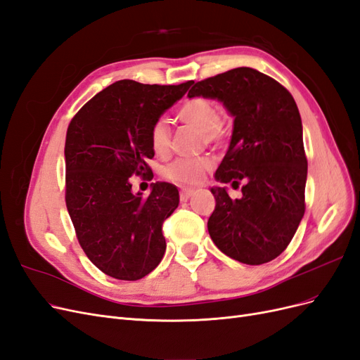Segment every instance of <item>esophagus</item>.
<instances>
[{"label":"esophagus","mask_w":360,"mask_h":360,"mask_svg":"<svg viewBox=\"0 0 360 360\" xmlns=\"http://www.w3.org/2000/svg\"><path fill=\"white\" fill-rule=\"evenodd\" d=\"M193 195V191H191V189H181L180 191V200L181 201H188L191 197Z\"/></svg>","instance_id":"1"}]
</instances>
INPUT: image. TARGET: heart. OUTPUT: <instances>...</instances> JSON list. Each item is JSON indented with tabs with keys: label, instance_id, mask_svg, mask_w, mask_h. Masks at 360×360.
I'll use <instances>...</instances> for the list:
<instances>
[{
	"label": "heart",
	"instance_id": "b5f03b06",
	"mask_svg": "<svg viewBox=\"0 0 360 360\" xmlns=\"http://www.w3.org/2000/svg\"><path fill=\"white\" fill-rule=\"evenodd\" d=\"M183 124L192 126L200 130V144L222 146L230 136V129L222 117L216 103L205 97H191L184 101L176 114ZM148 143L155 155L165 158L171 151V130L163 118L156 120L148 132ZM212 168V159L209 156L183 158L171 162L162 169V177L176 183L179 186H195L204 174Z\"/></svg>",
	"mask_w": 360,
	"mask_h": 360
}]
</instances>
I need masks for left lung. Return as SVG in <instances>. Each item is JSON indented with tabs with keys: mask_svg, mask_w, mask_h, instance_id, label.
<instances>
[{
	"mask_svg": "<svg viewBox=\"0 0 360 360\" xmlns=\"http://www.w3.org/2000/svg\"><path fill=\"white\" fill-rule=\"evenodd\" d=\"M189 97L224 102L234 115L230 148L214 177L233 183L242 198L213 188L216 207L207 228L225 255L259 266L290 245L304 213L308 159L302 120L291 93L270 76L237 68L195 84Z\"/></svg>",
	"mask_w": 360,
	"mask_h": 360,
	"instance_id": "1",
	"label": "left lung"
}]
</instances>
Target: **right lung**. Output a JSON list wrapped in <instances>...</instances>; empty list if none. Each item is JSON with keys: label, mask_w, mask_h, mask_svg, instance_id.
<instances>
[{"label": "right lung", "mask_w": 360, "mask_h": 360, "mask_svg": "<svg viewBox=\"0 0 360 360\" xmlns=\"http://www.w3.org/2000/svg\"><path fill=\"white\" fill-rule=\"evenodd\" d=\"M179 85L123 79L106 86L75 114L68 127L66 205L78 242L105 275L138 281L165 254L162 225L177 209L179 191L153 183L148 197L130 177L153 179L150 127L188 91Z\"/></svg>", "instance_id": "1"}]
</instances>
